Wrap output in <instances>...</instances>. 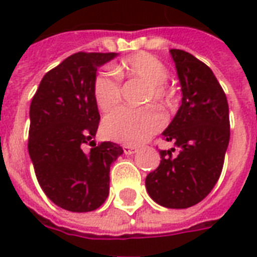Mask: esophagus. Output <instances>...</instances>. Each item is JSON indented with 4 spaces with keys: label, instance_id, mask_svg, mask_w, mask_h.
<instances>
[{
    "label": "esophagus",
    "instance_id": "obj_1",
    "mask_svg": "<svg viewBox=\"0 0 257 257\" xmlns=\"http://www.w3.org/2000/svg\"><path fill=\"white\" fill-rule=\"evenodd\" d=\"M122 150L126 156H132V154H135L138 151V147L136 146H123Z\"/></svg>",
    "mask_w": 257,
    "mask_h": 257
}]
</instances>
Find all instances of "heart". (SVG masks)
I'll return each instance as SVG.
<instances>
[{
	"label": "heart",
	"mask_w": 257,
	"mask_h": 257,
	"mask_svg": "<svg viewBox=\"0 0 257 257\" xmlns=\"http://www.w3.org/2000/svg\"><path fill=\"white\" fill-rule=\"evenodd\" d=\"M119 77L139 79L147 84L145 103L154 101L158 106L169 107L173 103L172 90L167 86L169 71L160 59L150 53L132 55L115 67ZM93 99L103 112L111 111L121 101L119 79L110 73L101 71L93 79ZM165 119L154 107L145 108H118L107 115L101 123V132L107 139L123 145H139L157 134L164 126Z\"/></svg>",
	"instance_id": "b5f03b06"
}]
</instances>
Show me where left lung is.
Segmentation results:
<instances>
[{"mask_svg":"<svg viewBox=\"0 0 257 257\" xmlns=\"http://www.w3.org/2000/svg\"><path fill=\"white\" fill-rule=\"evenodd\" d=\"M182 86V106L164 139L178 156L161 150V162L146 178V189L157 204L184 209L198 204L220 178L230 140L228 103L215 74L189 52L171 49Z\"/></svg>","mask_w":257,"mask_h":257,"instance_id":"left-lung-1","label":"left lung"}]
</instances>
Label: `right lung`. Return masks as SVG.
I'll use <instances>...</instances> for the list:
<instances>
[{
    "mask_svg": "<svg viewBox=\"0 0 257 257\" xmlns=\"http://www.w3.org/2000/svg\"><path fill=\"white\" fill-rule=\"evenodd\" d=\"M115 56L74 53L44 75L31 100L29 154L37 180L53 204L70 212H90L106 201L110 165L123 153L117 143L93 140L100 121L93 79ZM88 143L92 149L85 153Z\"/></svg>",
    "mask_w": 257,
    "mask_h": 257,
    "instance_id": "right-lung-1",
    "label": "right lung"
}]
</instances>
